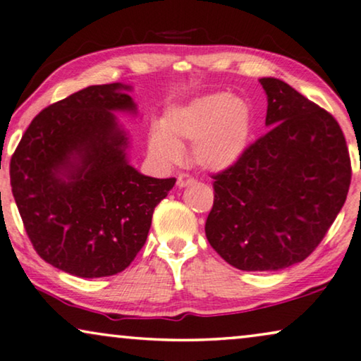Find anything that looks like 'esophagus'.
Returning a JSON list of instances; mask_svg holds the SVG:
<instances>
[{
  "label": "esophagus",
  "instance_id": "obj_1",
  "mask_svg": "<svg viewBox=\"0 0 361 361\" xmlns=\"http://www.w3.org/2000/svg\"><path fill=\"white\" fill-rule=\"evenodd\" d=\"M195 183H196L195 178H191L190 175H185V173H181V175L178 176V180H176L178 188H186V186H191Z\"/></svg>",
  "mask_w": 361,
  "mask_h": 361
}]
</instances>
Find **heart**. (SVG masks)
<instances>
[{
  "instance_id": "1",
  "label": "heart",
  "mask_w": 361,
  "mask_h": 361,
  "mask_svg": "<svg viewBox=\"0 0 361 361\" xmlns=\"http://www.w3.org/2000/svg\"><path fill=\"white\" fill-rule=\"evenodd\" d=\"M252 110L243 99L216 92L168 109L161 127L148 137V150L158 161L176 163L181 145L191 143V158L206 171H223L241 160L251 143Z\"/></svg>"
}]
</instances>
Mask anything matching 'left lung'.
<instances>
[{
    "mask_svg": "<svg viewBox=\"0 0 361 361\" xmlns=\"http://www.w3.org/2000/svg\"><path fill=\"white\" fill-rule=\"evenodd\" d=\"M271 130L214 175L211 247L241 271H279L319 246L347 200L352 166L331 115L284 80L259 79Z\"/></svg>",
    "mask_w": 361,
    "mask_h": 361,
    "instance_id": "obj_1",
    "label": "left lung"
}]
</instances>
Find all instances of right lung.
I'll return each instance as SVG.
<instances>
[{"label": "right lung", "instance_id": "obj_1", "mask_svg": "<svg viewBox=\"0 0 361 361\" xmlns=\"http://www.w3.org/2000/svg\"><path fill=\"white\" fill-rule=\"evenodd\" d=\"M120 82L90 85L32 118L9 163L27 236L47 264L77 277L130 266L175 178L142 175L115 112L137 114Z\"/></svg>", "mask_w": 361, "mask_h": 361}]
</instances>
